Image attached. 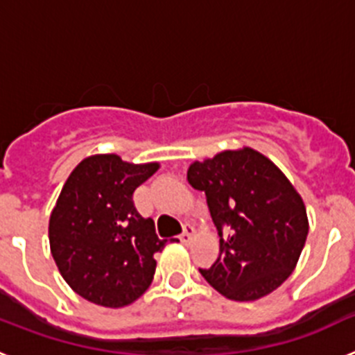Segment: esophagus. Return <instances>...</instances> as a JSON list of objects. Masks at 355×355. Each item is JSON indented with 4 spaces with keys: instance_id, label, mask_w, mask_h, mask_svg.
Listing matches in <instances>:
<instances>
[{
    "instance_id": "34e87169",
    "label": "esophagus",
    "mask_w": 355,
    "mask_h": 355,
    "mask_svg": "<svg viewBox=\"0 0 355 355\" xmlns=\"http://www.w3.org/2000/svg\"><path fill=\"white\" fill-rule=\"evenodd\" d=\"M196 236V227H193L192 224H187L184 225V231H183V234H181V241H183V243H188V241L192 240V238Z\"/></svg>"
}]
</instances>
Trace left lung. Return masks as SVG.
<instances>
[{
  "label": "left lung",
  "instance_id": "1",
  "mask_svg": "<svg viewBox=\"0 0 355 355\" xmlns=\"http://www.w3.org/2000/svg\"><path fill=\"white\" fill-rule=\"evenodd\" d=\"M188 183L206 193L220 254L202 277L231 300L270 295L299 263L309 233L306 205L284 172L252 147L190 163ZM232 227L223 238L221 229Z\"/></svg>",
  "mask_w": 355,
  "mask_h": 355
}]
</instances>
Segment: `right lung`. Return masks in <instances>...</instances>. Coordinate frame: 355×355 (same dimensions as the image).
Wrapping results in <instances>:
<instances>
[{
    "instance_id": "obj_1",
    "label": "right lung",
    "mask_w": 355,
    "mask_h": 355,
    "mask_svg": "<svg viewBox=\"0 0 355 355\" xmlns=\"http://www.w3.org/2000/svg\"><path fill=\"white\" fill-rule=\"evenodd\" d=\"M159 168L119 155H92L69 174L49 216V247L65 283L89 302L126 307L153 283L155 254L167 240L133 205V192Z\"/></svg>"
}]
</instances>
